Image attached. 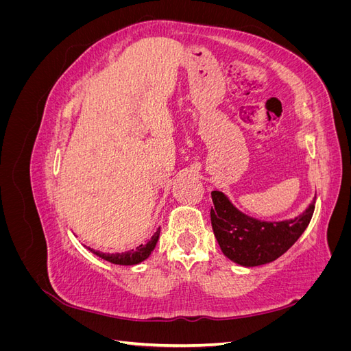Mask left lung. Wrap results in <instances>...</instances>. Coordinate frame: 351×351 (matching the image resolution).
<instances>
[{"instance_id":"obj_1","label":"left lung","mask_w":351,"mask_h":351,"mask_svg":"<svg viewBox=\"0 0 351 351\" xmlns=\"http://www.w3.org/2000/svg\"><path fill=\"white\" fill-rule=\"evenodd\" d=\"M212 230L222 253L241 267H259L278 259L309 226L315 200L303 214L285 221H261L243 214L230 199L214 190L210 193Z\"/></svg>"}]
</instances>
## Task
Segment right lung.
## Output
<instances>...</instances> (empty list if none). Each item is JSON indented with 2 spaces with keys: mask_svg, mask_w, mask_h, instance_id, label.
Here are the masks:
<instances>
[{
  "mask_svg": "<svg viewBox=\"0 0 351 351\" xmlns=\"http://www.w3.org/2000/svg\"><path fill=\"white\" fill-rule=\"evenodd\" d=\"M159 232H161V228H158L154 232V236L151 237V240L147 241L146 244H141L139 247L132 249V250L124 252V253H102L99 250H95V249H90V247H88V249L93 254H97V256H99L101 259L108 261V262L115 263V265H137V263H141L145 259L149 258V254L152 253V250L156 246V241L159 239Z\"/></svg>",
  "mask_w": 351,
  "mask_h": 351,
  "instance_id": "obj_1",
  "label": "right lung"
}]
</instances>
